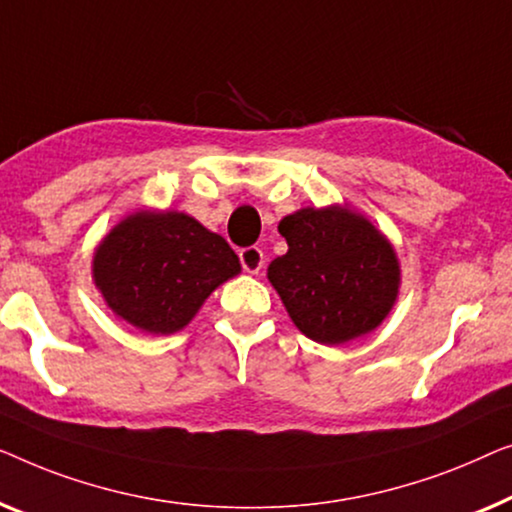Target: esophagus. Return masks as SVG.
Wrapping results in <instances>:
<instances>
[{"label": "esophagus", "mask_w": 512, "mask_h": 512, "mask_svg": "<svg viewBox=\"0 0 512 512\" xmlns=\"http://www.w3.org/2000/svg\"><path fill=\"white\" fill-rule=\"evenodd\" d=\"M239 257H241L243 271H248V273H259V271H262V266H264V253H262V248L248 246V248L241 250Z\"/></svg>", "instance_id": "1"}]
</instances>
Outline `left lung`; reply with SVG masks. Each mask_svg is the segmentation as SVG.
<instances>
[{"label": "left lung", "mask_w": 512, "mask_h": 512, "mask_svg": "<svg viewBox=\"0 0 512 512\" xmlns=\"http://www.w3.org/2000/svg\"><path fill=\"white\" fill-rule=\"evenodd\" d=\"M290 250L269 280L301 334L338 345L376 329L397 299L399 262L383 234L348 208H301L280 220Z\"/></svg>", "instance_id": "left-lung-1"}]
</instances>
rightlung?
Listing matches in <instances>:
<instances>
[{
	"instance_id": "1",
	"label": "right lung",
	"mask_w": 512,
	"mask_h": 512,
	"mask_svg": "<svg viewBox=\"0 0 512 512\" xmlns=\"http://www.w3.org/2000/svg\"><path fill=\"white\" fill-rule=\"evenodd\" d=\"M241 271L222 236L185 213H134L95 253V283L115 315L150 334H174L220 283Z\"/></svg>"
}]
</instances>
